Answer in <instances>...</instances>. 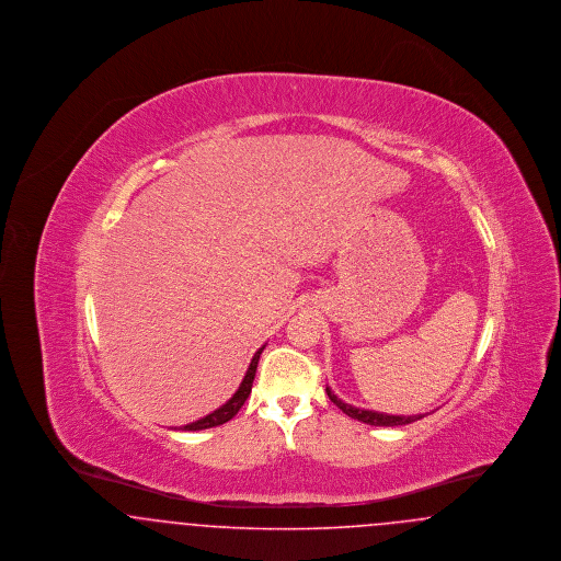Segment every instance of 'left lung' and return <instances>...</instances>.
I'll return each mask as SVG.
<instances>
[{"instance_id": "1", "label": "left lung", "mask_w": 561, "mask_h": 561, "mask_svg": "<svg viewBox=\"0 0 561 561\" xmlns=\"http://www.w3.org/2000/svg\"><path fill=\"white\" fill-rule=\"evenodd\" d=\"M325 393L330 401H334L347 416L355 419V421H362L366 425H374V427H398V425H410L414 421H421L425 414H414V416H396V414H385V412H374V410H362V408H355L351 403H345L341 398L334 396V391L330 387H325Z\"/></svg>"}]
</instances>
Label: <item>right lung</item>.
<instances>
[{
    "label": "right lung",
    "mask_w": 561,
    "mask_h": 561,
    "mask_svg": "<svg viewBox=\"0 0 561 561\" xmlns=\"http://www.w3.org/2000/svg\"><path fill=\"white\" fill-rule=\"evenodd\" d=\"M263 348H265V345L254 353V357H252V362L248 366V373H245L243 380H241L240 389L233 393L231 400L222 403L218 410H214L213 414H208V416H204V419H199V421H195V423L181 428L183 431H202V428L218 427V425H225L227 421H231L240 412L243 401L248 400V396L252 391V382H254V376H256V366H259Z\"/></svg>",
    "instance_id": "obj_1"
}]
</instances>
